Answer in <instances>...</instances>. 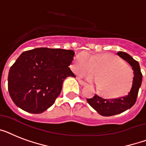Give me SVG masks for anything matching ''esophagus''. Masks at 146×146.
Masks as SVG:
<instances>
[{
    "mask_svg": "<svg viewBox=\"0 0 146 146\" xmlns=\"http://www.w3.org/2000/svg\"><path fill=\"white\" fill-rule=\"evenodd\" d=\"M77 80H78V82H80V84L81 85V86H86V82H83L82 80H81L80 79H79V78H78Z\"/></svg>",
    "mask_w": 146,
    "mask_h": 146,
    "instance_id": "obj_1",
    "label": "esophagus"
}]
</instances>
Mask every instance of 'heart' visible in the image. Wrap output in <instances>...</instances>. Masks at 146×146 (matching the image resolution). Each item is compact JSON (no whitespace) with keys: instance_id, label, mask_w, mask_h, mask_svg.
<instances>
[{"instance_id":"1","label":"heart","mask_w":146,"mask_h":146,"mask_svg":"<svg viewBox=\"0 0 146 146\" xmlns=\"http://www.w3.org/2000/svg\"><path fill=\"white\" fill-rule=\"evenodd\" d=\"M73 70L79 74L96 72L97 78L86 74L82 76L95 81L99 91L108 98H118L127 93L133 79L131 66L111 54L89 55L86 52L81 53L76 58Z\"/></svg>"}]
</instances>
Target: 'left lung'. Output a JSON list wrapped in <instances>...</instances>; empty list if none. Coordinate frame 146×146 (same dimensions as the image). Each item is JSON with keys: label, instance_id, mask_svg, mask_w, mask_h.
<instances>
[{"label": "left lung", "instance_id": "left-lung-1", "mask_svg": "<svg viewBox=\"0 0 146 146\" xmlns=\"http://www.w3.org/2000/svg\"><path fill=\"white\" fill-rule=\"evenodd\" d=\"M117 55L126 60L133 70L134 77L129 93L123 97L111 99H104L97 95L92 98H87V102L90 106L92 107L100 115L104 117L119 114L131 108L136 103L139 89L142 84L143 75L141 73L139 64L126 52L119 51Z\"/></svg>", "mask_w": 146, "mask_h": 146}]
</instances>
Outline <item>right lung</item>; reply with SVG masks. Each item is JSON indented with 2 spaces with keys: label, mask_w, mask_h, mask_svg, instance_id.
Wrapping results in <instances>:
<instances>
[{
  "label": "right lung",
  "mask_w": 146,
  "mask_h": 146,
  "mask_svg": "<svg viewBox=\"0 0 146 146\" xmlns=\"http://www.w3.org/2000/svg\"><path fill=\"white\" fill-rule=\"evenodd\" d=\"M75 53L72 50L39 48L22 53L8 75V90L19 108L41 113L59 96L63 82L76 77L69 66Z\"/></svg>",
  "instance_id": "add662e5"
}]
</instances>
